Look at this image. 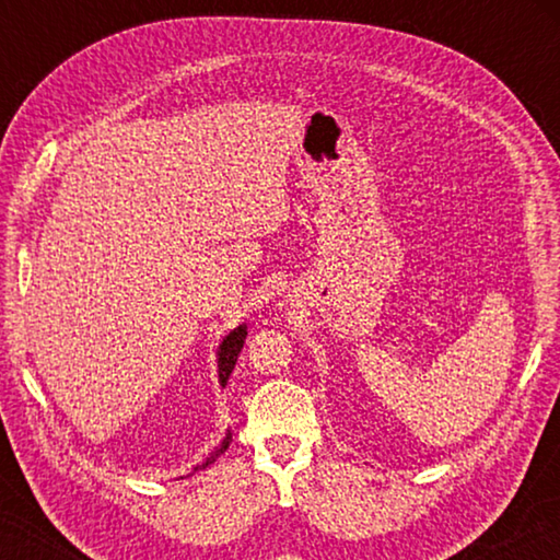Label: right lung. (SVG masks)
<instances>
[{"mask_svg": "<svg viewBox=\"0 0 560 560\" xmlns=\"http://www.w3.org/2000/svg\"><path fill=\"white\" fill-rule=\"evenodd\" d=\"M244 338H246V326L242 324V326H236L234 330H230V334L222 338L220 348H217V371H220V385L222 387L226 385V381H230V375L234 371V363H236V355H240V350L244 346ZM230 442H232V432H226V438L222 440L220 447H217L202 464H197L192 471H202V469L210 467V464H214L217 457H220V454H224L226 447H230Z\"/></svg>", "mask_w": 560, "mask_h": 560, "instance_id": "1", "label": "right lung"}]
</instances>
